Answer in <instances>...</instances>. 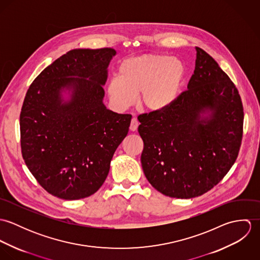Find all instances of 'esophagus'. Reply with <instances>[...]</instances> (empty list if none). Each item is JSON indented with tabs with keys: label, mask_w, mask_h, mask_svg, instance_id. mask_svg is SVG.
Returning a JSON list of instances; mask_svg holds the SVG:
<instances>
[{
	"label": "esophagus",
	"mask_w": 260,
	"mask_h": 260,
	"mask_svg": "<svg viewBox=\"0 0 260 260\" xmlns=\"http://www.w3.org/2000/svg\"><path fill=\"white\" fill-rule=\"evenodd\" d=\"M138 126H139V122H138V120H137L136 118H132V120H131V124H130V130L134 132V131H136V130H137Z\"/></svg>",
	"instance_id": "34e87169"
}]
</instances>
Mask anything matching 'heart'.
I'll list each match as a JSON object with an SVG mask.
<instances>
[{
    "label": "heart",
    "mask_w": 260,
    "mask_h": 260,
    "mask_svg": "<svg viewBox=\"0 0 260 260\" xmlns=\"http://www.w3.org/2000/svg\"><path fill=\"white\" fill-rule=\"evenodd\" d=\"M185 75V65L177 57L162 54L132 57L120 64L118 77L107 83V95L118 110L132 106L138 94L142 109L164 111L177 100Z\"/></svg>",
    "instance_id": "1"
}]
</instances>
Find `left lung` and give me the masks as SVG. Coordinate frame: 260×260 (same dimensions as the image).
<instances>
[{"instance_id": "left-lung-1", "label": "left lung", "mask_w": 260, "mask_h": 260, "mask_svg": "<svg viewBox=\"0 0 260 260\" xmlns=\"http://www.w3.org/2000/svg\"><path fill=\"white\" fill-rule=\"evenodd\" d=\"M238 91L217 62L196 47L187 90L166 110L138 116L144 174L160 193L188 199L218 184L234 164L242 139Z\"/></svg>"}]
</instances>
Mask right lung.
<instances>
[{"mask_svg":"<svg viewBox=\"0 0 260 260\" xmlns=\"http://www.w3.org/2000/svg\"><path fill=\"white\" fill-rule=\"evenodd\" d=\"M116 51L74 49L31 84L20 115L27 167L50 194L77 200L104 183L132 116L107 109L103 86Z\"/></svg>","mask_w":260,"mask_h":260,"instance_id":"obj_1","label":"right lung"}]
</instances>
